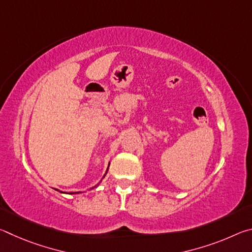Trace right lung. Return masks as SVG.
<instances>
[{
	"label": "right lung",
	"mask_w": 252,
	"mask_h": 252,
	"mask_svg": "<svg viewBox=\"0 0 252 252\" xmlns=\"http://www.w3.org/2000/svg\"><path fill=\"white\" fill-rule=\"evenodd\" d=\"M109 169V168H108ZM108 169H106V171H105V174H106V172H108ZM105 174H104V176H103V178L105 177ZM97 185H99V183H97ZM97 185L95 186V187H93V188H96L97 187ZM93 188H91V189H93ZM75 193H80V192H75Z\"/></svg>",
	"instance_id": "add662e5"
}]
</instances>
